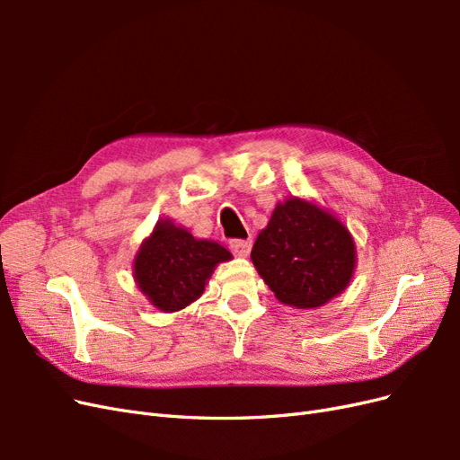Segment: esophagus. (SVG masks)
<instances>
[{"label": "esophagus", "instance_id": "1", "mask_svg": "<svg viewBox=\"0 0 460 460\" xmlns=\"http://www.w3.org/2000/svg\"><path fill=\"white\" fill-rule=\"evenodd\" d=\"M230 249L240 257H247V253L252 252V238H243V240H230Z\"/></svg>", "mask_w": 460, "mask_h": 460}]
</instances>
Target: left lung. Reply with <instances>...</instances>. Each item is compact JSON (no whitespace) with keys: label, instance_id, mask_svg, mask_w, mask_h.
<instances>
[{"label":"left lung","instance_id":"8db88e82","mask_svg":"<svg viewBox=\"0 0 460 460\" xmlns=\"http://www.w3.org/2000/svg\"><path fill=\"white\" fill-rule=\"evenodd\" d=\"M252 261L276 299L296 309L323 307L351 284L355 240L343 222L311 199L278 201L257 235Z\"/></svg>","mask_w":460,"mask_h":460}]
</instances>
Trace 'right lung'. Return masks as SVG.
Listing matches in <instances>:
<instances>
[{
    "label": "right lung",
    "instance_id": "obj_1",
    "mask_svg": "<svg viewBox=\"0 0 460 460\" xmlns=\"http://www.w3.org/2000/svg\"><path fill=\"white\" fill-rule=\"evenodd\" d=\"M230 259L218 242L193 238L188 228L161 218L137 249L132 274L153 307L176 313L198 301L215 269Z\"/></svg>",
    "mask_w": 460,
    "mask_h": 460
}]
</instances>
